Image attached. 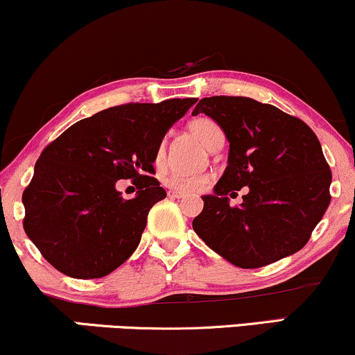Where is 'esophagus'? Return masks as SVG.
<instances>
[{
	"label": "esophagus",
	"mask_w": 355,
	"mask_h": 355,
	"mask_svg": "<svg viewBox=\"0 0 355 355\" xmlns=\"http://www.w3.org/2000/svg\"><path fill=\"white\" fill-rule=\"evenodd\" d=\"M168 196L169 198H173V199H181V198H184V192H181V191H168Z\"/></svg>",
	"instance_id": "esophagus-1"
}]
</instances>
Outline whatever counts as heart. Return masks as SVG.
Listing matches in <instances>:
<instances>
[{
  "label": "heart",
  "mask_w": 355,
  "mask_h": 355,
  "mask_svg": "<svg viewBox=\"0 0 355 355\" xmlns=\"http://www.w3.org/2000/svg\"><path fill=\"white\" fill-rule=\"evenodd\" d=\"M191 131L198 137L200 141H202L205 146H211L214 139H216L218 135H222L220 126H218L216 121L211 120V118L199 116L196 120L191 121ZM164 143L161 141L157 144L156 153H155V161L156 164H161L164 159ZM211 181V176L205 173H173L166 178V186L173 187V189L184 191V192H196L204 189L207 186V182Z\"/></svg>",
  "instance_id": "b5f03b06"
}]
</instances>
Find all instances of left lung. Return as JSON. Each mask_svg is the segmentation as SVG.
Listing matches in <instances>:
<instances>
[{
	"instance_id": "8db88e82",
	"label": "left lung",
	"mask_w": 355,
	"mask_h": 355,
	"mask_svg": "<svg viewBox=\"0 0 355 355\" xmlns=\"http://www.w3.org/2000/svg\"><path fill=\"white\" fill-rule=\"evenodd\" d=\"M205 113L230 143L227 168L202 196L192 229L205 245L240 268H260L308 243L331 202V169L314 131L300 118L247 97L202 98ZM248 187L232 208L226 196Z\"/></svg>"
}]
</instances>
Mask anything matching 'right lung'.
<instances>
[{
    "label": "right lung",
    "instance_id": "1",
    "mask_svg": "<svg viewBox=\"0 0 355 355\" xmlns=\"http://www.w3.org/2000/svg\"><path fill=\"white\" fill-rule=\"evenodd\" d=\"M196 98L126 103L73 123L44 148L23 192L24 230L41 255L72 278H102L137 250L150 209L166 198L155 153ZM133 178V200L116 181Z\"/></svg>",
    "mask_w": 355,
    "mask_h": 355
}]
</instances>
